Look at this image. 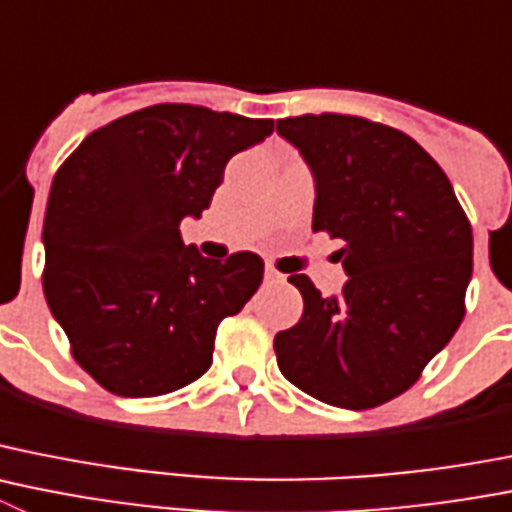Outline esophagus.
Returning <instances> with one entry per match:
<instances>
[{
	"label": "esophagus",
	"instance_id": "1",
	"mask_svg": "<svg viewBox=\"0 0 512 512\" xmlns=\"http://www.w3.org/2000/svg\"><path fill=\"white\" fill-rule=\"evenodd\" d=\"M266 281H269V284H279V281H284V276L279 274V271L274 269V266H266Z\"/></svg>",
	"mask_w": 512,
	"mask_h": 512
}]
</instances>
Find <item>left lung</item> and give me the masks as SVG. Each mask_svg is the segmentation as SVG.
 <instances>
[{"label": "left lung", "instance_id": "1", "mask_svg": "<svg viewBox=\"0 0 512 512\" xmlns=\"http://www.w3.org/2000/svg\"><path fill=\"white\" fill-rule=\"evenodd\" d=\"M314 180L312 231L345 246L340 294L304 274L302 320L274 337L289 383L337 409H373L411 388L464 317L472 228L444 170L403 131L360 116L276 121Z\"/></svg>", "mask_w": 512, "mask_h": 512}]
</instances>
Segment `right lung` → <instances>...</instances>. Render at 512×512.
Returning a JSON list of instances; mask_svg holds the SVG:
<instances>
[{
    "label": "right lung",
    "instance_id": "obj_1",
    "mask_svg": "<svg viewBox=\"0 0 512 512\" xmlns=\"http://www.w3.org/2000/svg\"><path fill=\"white\" fill-rule=\"evenodd\" d=\"M271 119L157 103L88 134L50 187L45 299L75 360L126 398L172 393L213 363L223 317L241 312L264 261L185 246L233 154L264 142Z\"/></svg>",
    "mask_w": 512,
    "mask_h": 512
}]
</instances>
